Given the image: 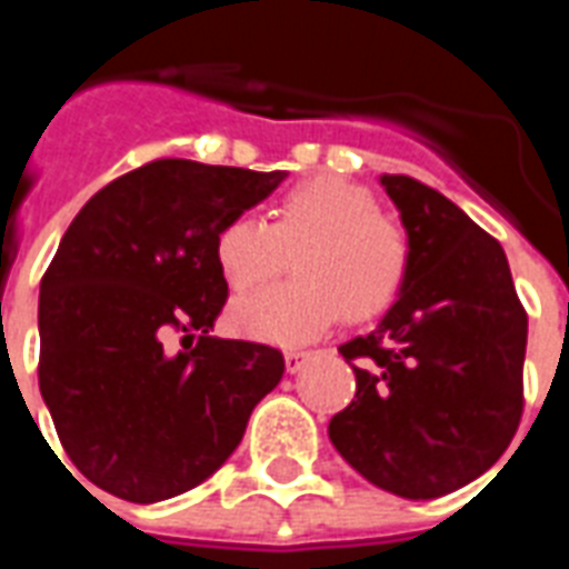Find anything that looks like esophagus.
Wrapping results in <instances>:
<instances>
[{"label":"esophagus","mask_w":569,"mask_h":569,"mask_svg":"<svg viewBox=\"0 0 569 569\" xmlns=\"http://www.w3.org/2000/svg\"><path fill=\"white\" fill-rule=\"evenodd\" d=\"M307 360H310V351H286V372H301Z\"/></svg>","instance_id":"34e87169"}]
</instances>
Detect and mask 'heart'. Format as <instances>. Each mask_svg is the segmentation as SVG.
<instances>
[{
	"label": "heart",
	"instance_id": "b5f03b06",
	"mask_svg": "<svg viewBox=\"0 0 569 569\" xmlns=\"http://www.w3.org/2000/svg\"><path fill=\"white\" fill-rule=\"evenodd\" d=\"M295 253V280L232 303V328L257 342L303 346L346 312L375 319L396 301L410 271V241L378 197L346 177L321 173L286 191L271 223L236 214L214 236V262L236 292L257 289Z\"/></svg>",
	"mask_w": 569,
	"mask_h": 569
}]
</instances>
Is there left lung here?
Masks as SVG:
<instances>
[{
	"label": "left lung",
	"mask_w": 569,
	"mask_h": 569,
	"mask_svg": "<svg viewBox=\"0 0 569 569\" xmlns=\"http://www.w3.org/2000/svg\"><path fill=\"white\" fill-rule=\"evenodd\" d=\"M380 186L405 223L410 271L383 319L339 346L357 392L328 433L375 487L437 499L511 446L529 319L502 244L460 206L405 173Z\"/></svg>",
	"instance_id": "obj_1"
}]
</instances>
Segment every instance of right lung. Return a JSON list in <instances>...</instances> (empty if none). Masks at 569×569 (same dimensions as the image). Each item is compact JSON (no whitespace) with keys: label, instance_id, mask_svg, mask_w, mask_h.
Masks as SVG:
<instances>
[{"label":"right lung","instance_id":"right-lung-1","mask_svg":"<svg viewBox=\"0 0 569 569\" xmlns=\"http://www.w3.org/2000/svg\"><path fill=\"white\" fill-rule=\"evenodd\" d=\"M283 180L159 159L67 227L40 280V396L67 458L106 493L150 505L206 481L283 378L277 348L209 337L227 301L214 236ZM171 329L198 346L168 356Z\"/></svg>","mask_w":569,"mask_h":569}]
</instances>
